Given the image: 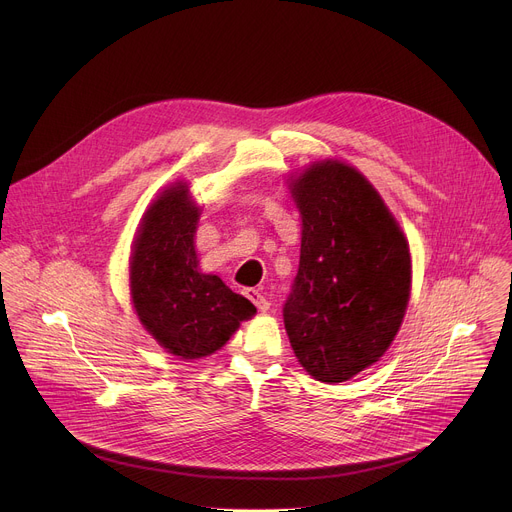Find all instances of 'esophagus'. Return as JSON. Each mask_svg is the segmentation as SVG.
<instances>
[{"label": "esophagus", "mask_w": 512, "mask_h": 512, "mask_svg": "<svg viewBox=\"0 0 512 512\" xmlns=\"http://www.w3.org/2000/svg\"><path fill=\"white\" fill-rule=\"evenodd\" d=\"M245 296H247V298L257 306V310H259V312H267V310H269V302L265 300V296L261 294L259 289H253V287H251V289H247V291H245Z\"/></svg>", "instance_id": "obj_1"}]
</instances>
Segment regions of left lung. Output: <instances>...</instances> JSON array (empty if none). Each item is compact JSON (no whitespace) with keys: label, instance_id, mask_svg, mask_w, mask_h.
<instances>
[{"label":"left lung","instance_id":"1","mask_svg":"<svg viewBox=\"0 0 512 512\" xmlns=\"http://www.w3.org/2000/svg\"><path fill=\"white\" fill-rule=\"evenodd\" d=\"M289 190L302 249L285 332L308 375L342 383L375 364L401 328L409 243L373 184L344 162H314Z\"/></svg>","mask_w":512,"mask_h":512}]
</instances>
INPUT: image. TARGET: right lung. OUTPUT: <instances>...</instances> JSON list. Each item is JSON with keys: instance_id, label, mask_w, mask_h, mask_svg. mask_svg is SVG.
Listing matches in <instances>:
<instances>
[{"instance_id": "obj_1", "label": "right lung", "mask_w": 512, "mask_h": 512, "mask_svg": "<svg viewBox=\"0 0 512 512\" xmlns=\"http://www.w3.org/2000/svg\"><path fill=\"white\" fill-rule=\"evenodd\" d=\"M200 206L186 182L168 186L145 210L129 261L135 314L162 348L182 360L216 352L257 308L218 275L198 271Z\"/></svg>"}]
</instances>
